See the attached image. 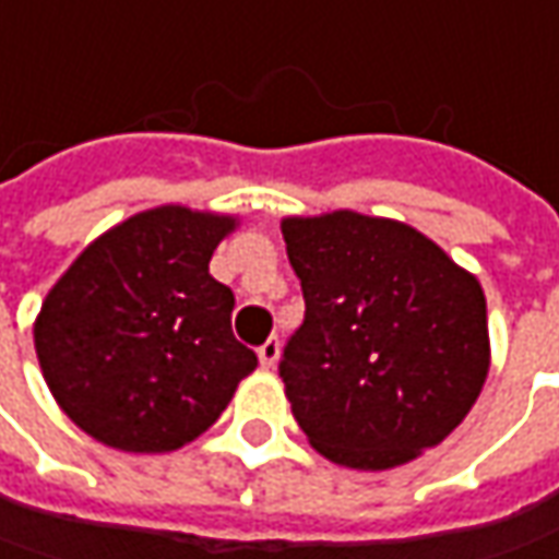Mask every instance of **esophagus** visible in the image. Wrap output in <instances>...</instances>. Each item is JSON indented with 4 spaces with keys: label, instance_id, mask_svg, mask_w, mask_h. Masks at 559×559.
I'll use <instances>...</instances> for the list:
<instances>
[{
    "label": "esophagus",
    "instance_id": "34e87169",
    "mask_svg": "<svg viewBox=\"0 0 559 559\" xmlns=\"http://www.w3.org/2000/svg\"><path fill=\"white\" fill-rule=\"evenodd\" d=\"M281 359V341L278 337H269L262 347H259V362H262V369H275Z\"/></svg>",
    "mask_w": 559,
    "mask_h": 559
}]
</instances>
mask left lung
I'll list each match as a JSON object with an SVG mask.
<instances>
[{"label":"left lung","instance_id":"obj_1","mask_svg":"<svg viewBox=\"0 0 559 559\" xmlns=\"http://www.w3.org/2000/svg\"><path fill=\"white\" fill-rule=\"evenodd\" d=\"M281 234L306 300L281 378L309 444L362 473L441 444L491 369L478 278L413 225L353 209L287 215Z\"/></svg>","mask_w":559,"mask_h":559}]
</instances>
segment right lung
Returning <instances> with one entry per match:
<instances>
[{
  "label": "right lung",
  "mask_w": 559,
  "mask_h": 559,
  "mask_svg": "<svg viewBox=\"0 0 559 559\" xmlns=\"http://www.w3.org/2000/svg\"><path fill=\"white\" fill-rule=\"evenodd\" d=\"M237 215L136 212L99 234L34 322L39 369L61 413L124 453H171L215 423L255 353L231 334L234 294L209 275Z\"/></svg>",
  "instance_id": "add662e5"
}]
</instances>
